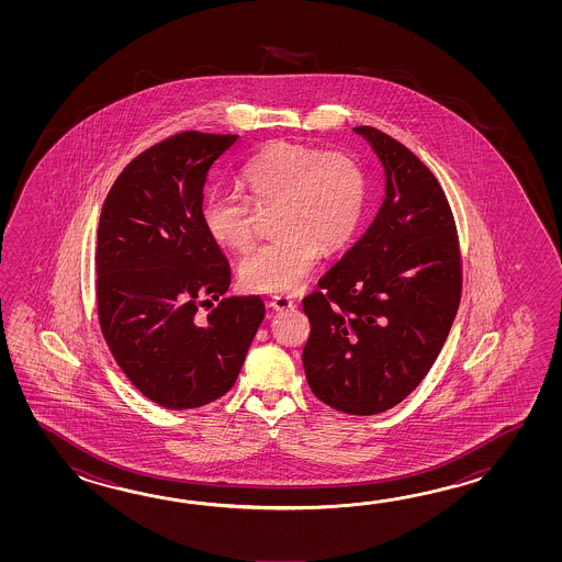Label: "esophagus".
Returning a JSON list of instances; mask_svg holds the SVG:
<instances>
[{
    "label": "esophagus",
    "mask_w": 562,
    "mask_h": 562,
    "mask_svg": "<svg viewBox=\"0 0 562 562\" xmlns=\"http://www.w3.org/2000/svg\"><path fill=\"white\" fill-rule=\"evenodd\" d=\"M295 303H293V299L286 297V295H273V297L269 299V307L276 311H285L291 310Z\"/></svg>",
    "instance_id": "34e87169"
}]
</instances>
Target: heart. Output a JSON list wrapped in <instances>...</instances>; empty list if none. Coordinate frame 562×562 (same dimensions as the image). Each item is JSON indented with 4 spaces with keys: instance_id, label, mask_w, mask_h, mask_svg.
I'll use <instances>...</instances> for the list:
<instances>
[{
    "instance_id": "b5f03b06",
    "label": "heart",
    "mask_w": 562,
    "mask_h": 562,
    "mask_svg": "<svg viewBox=\"0 0 562 562\" xmlns=\"http://www.w3.org/2000/svg\"><path fill=\"white\" fill-rule=\"evenodd\" d=\"M240 187L257 206L279 204V237L255 247L239 263L240 285L257 293H291L317 263L358 231L368 179L353 156L295 143H273L240 170ZM237 192L213 189L201 206L216 245L245 251L252 240V206Z\"/></svg>"
}]
</instances>
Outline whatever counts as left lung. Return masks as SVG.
I'll return each instance as SVG.
<instances>
[{"mask_svg": "<svg viewBox=\"0 0 562 562\" xmlns=\"http://www.w3.org/2000/svg\"><path fill=\"white\" fill-rule=\"evenodd\" d=\"M378 155L385 196L358 243L303 299V368L323 404L351 416L397 406L442 349L462 293L454 216L440 182L404 144L353 128Z\"/></svg>", "mask_w": 562, "mask_h": 562, "instance_id": "8db88e82", "label": "left lung"}]
</instances>
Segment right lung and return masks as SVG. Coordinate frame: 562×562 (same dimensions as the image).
Returning a JSON list of instances; mask_svg holds the SVG:
<instances>
[{"mask_svg":"<svg viewBox=\"0 0 562 562\" xmlns=\"http://www.w3.org/2000/svg\"><path fill=\"white\" fill-rule=\"evenodd\" d=\"M237 138L180 132L155 144L120 172L100 213V329L132 385L168 409L227 394L263 322V299H223L231 267L201 218L206 175ZM213 297L222 303L199 323Z\"/></svg>","mask_w":562,"mask_h":562,"instance_id":"obj_1","label":"right lung"}]
</instances>
